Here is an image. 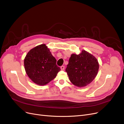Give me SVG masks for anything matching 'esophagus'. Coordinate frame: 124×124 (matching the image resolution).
Wrapping results in <instances>:
<instances>
[{
	"label": "esophagus",
	"instance_id": "obj_1",
	"mask_svg": "<svg viewBox=\"0 0 124 124\" xmlns=\"http://www.w3.org/2000/svg\"><path fill=\"white\" fill-rule=\"evenodd\" d=\"M60 68L61 69V70H64L65 69V66H62L60 67Z\"/></svg>",
	"mask_w": 124,
	"mask_h": 124
}]
</instances>
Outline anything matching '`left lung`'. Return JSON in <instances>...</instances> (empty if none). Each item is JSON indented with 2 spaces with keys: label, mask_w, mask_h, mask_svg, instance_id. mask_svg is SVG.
<instances>
[{
  "label": "left lung",
  "mask_w": 124,
  "mask_h": 124,
  "mask_svg": "<svg viewBox=\"0 0 124 124\" xmlns=\"http://www.w3.org/2000/svg\"><path fill=\"white\" fill-rule=\"evenodd\" d=\"M99 64L96 58L85 50L78 55L72 54L66 68L70 81L77 87H84L97 74Z\"/></svg>",
  "instance_id": "left-lung-1"
}]
</instances>
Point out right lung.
<instances>
[{
    "label": "right lung",
    "instance_id": "1",
    "mask_svg": "<svg viewBox=\"0 0 124 124\" xmlns=\"http://www.w3.org/2000/svg\"><path fill=\"white\" fill-rule=\"evenodd\" d=\"M45 44L31 49L24 59L25 72L30 78L39 85H45L53 80L61 69Z\"/></svg>",
    "mask_w": 124,
    "mask_h": 124
}]
</instances>
